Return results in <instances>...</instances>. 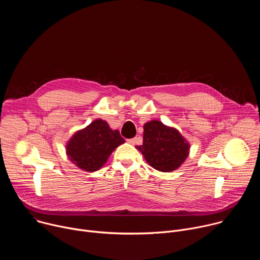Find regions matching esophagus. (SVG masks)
Here are the masks:
<instances>
[{
  "instance_id": "obj_1",
  "label": "esophagus",
  "mask_w": 260,
  "mask_h": 260,
  "mask_svg": "<svg viewBox=\"0 0 260 260\" xmlns=\"http://www.w3.org/2000/svg\"><path fill=\"white\" fill-rule=\"evenodd\" d=\"M127 142L129 143V144H132V145H136L137 143H138V138H134V139H129V140H127Z\"/></svg>"
}]
</instances>
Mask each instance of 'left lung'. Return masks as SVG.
<instances>
[{
	"label": "left lung",
	"instance_id": "1",
	"mask_svg": "<svg viewBox=\"0 0 260 260\" xmlns=\"http://www.w3.org/2000/svg\"><path fill=\"white\" fill-rule=\"evenodd\" d=\"M143 127V145L137 148L153 169L172 172L188 157L189 142L177 128L155 119L146 122Z\"/></svg>",
	"mask_w": 260,
	"mask_h": 260
}]
</instances>
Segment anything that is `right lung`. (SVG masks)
Segmentation results:
<instances>
[{
	"label": "right lung",
	"mask_w": 260,
	"mask_h": 260,
	"mask_svg": "<svg viewBox=\"0 0 260 260\" xmlns=\"http://www.w3.org/2000/svg\"><path fill=\"white\" fill-rule=\"evenodd\" d=\"M123 143L124 140L117 129H111L108 122L103 119H95L71 137L66 145V153L79 169L95 172Z\"/></svg>",
	"instance_id": "right-lung-1"
}]
</instances>
